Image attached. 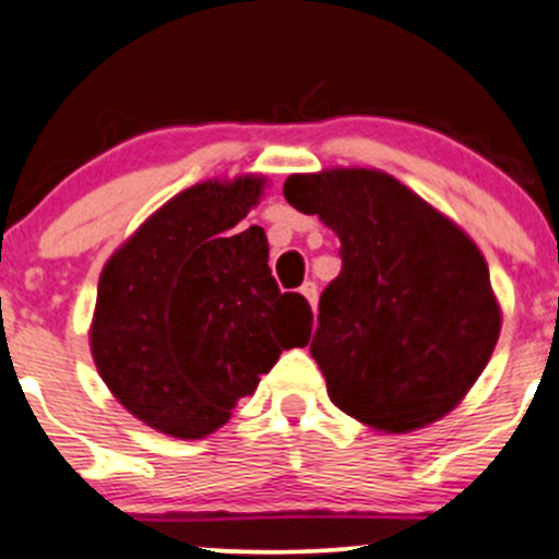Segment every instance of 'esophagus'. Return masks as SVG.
<instances>
[{
	"mask_svg": "<svg viewBox=\"0 0 559 559\" xmlns=\"http://www.w3.org/2000/svg\"><path fill=\"white\" fill-rule=\"evenodd\" d=\"M301 296L307 298L309 301V307H318V285H314V282H304L301 285Z\"/></svg>",
	"mask_w": 559,
	"mask_h": 559,
	"instance_id": "obj_1",
	"label": "esophagus"
}]
</instances>
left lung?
<instances>
[{"instance_id": "8db88e82", "label": "left lung", "mask_w": 559, "mask_h": 559, "mask_svg": "<svg viewBox=\"0 0 559 559\" xmlns=\"http://www.w3.org/2000/svg\"><path fill=\"white\" fill-rule=\"evenodd\" d=\"M285 199L342 241L312 358L342 412L379 433L450 414L490 364L500 304L476 241L379 169L290 175Z\"/></svg>"}]
</instances>
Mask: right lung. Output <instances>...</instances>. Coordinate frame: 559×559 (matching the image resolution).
Listing matches in <instances>:
<instances>
[{
  "label": "right lung",
  "mask_w": 559,
  "mask_h": 559,
  "mask_svg": "<svg viewBox=\"0 0 559 559\" xmlns=\"http://www.w3.org/2000/svg\"><path fill=\"white\" fill-rule=\"evenodd\" d=\"M266 177L206 180L155 210L102 269L91 355L109 393L175 439H204L255 393L312 309L280 293L261 226L237 231Z\"/></svg>",
  "instance_id": "1"
}]
</instances>
